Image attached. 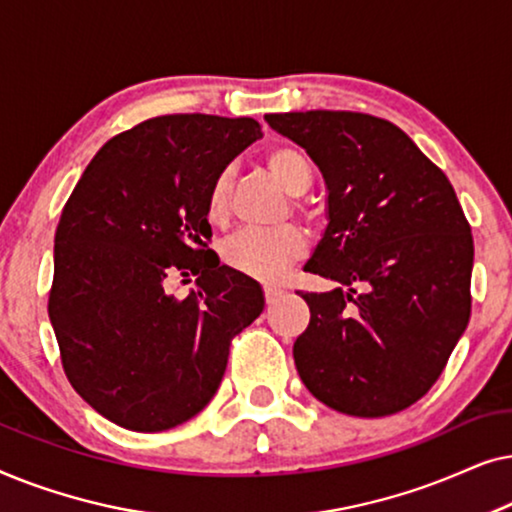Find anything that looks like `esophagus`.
Returning a JSON list of instances; mask_svg holds the SVG:
<instances>
[{
	"label": "esophagus",
	"mask_w": 512,
	"mask_h": 512,
	"mask_svg": "<svg viewBox=\"0 0 512 512\" xmlns=\"http://www.w3.org/2000/svg\"><path fill=\"white\" fill-rule=\"evenodd\" d=\"M263 293H265V303H275V300L279 298V296H282V289H279V286H272V284H268V286H265V289H263Z\"/></svg>",
	"instance_id": "1"
}]
</instances>
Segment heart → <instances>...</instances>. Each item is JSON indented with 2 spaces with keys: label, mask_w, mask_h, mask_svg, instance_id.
I'll list each match as a JSON object with an SVG mask.
<instances>
[{
  "label": "heart",
  "mask_w": 512,
  "mask_h": 512,
  "mask_svg": "<svg viewBox=\"0 0 512 512\" xmlns=\"http://www.w3.org/2000/svg\"><path fill=\"white\" fill-rule=\"evenodd\" d=\"M265 165L286 193L303 195L310 191L314 170L305 151L293 144H275L265 151ZM230 191H233V174L223 170L216 174L207 193V216L209 221H226L230 212ZM293 209L307 214V205L300 198L293 200ZM307 254V237L293 223L272 230H242L228 237L221 244V261L230 270L247 275L258 282H277L293 263Z\"/></svg>",
  "instance_id": "heart-1"
}]
</instances>
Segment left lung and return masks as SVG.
Masks as SVG:
<instances>
[{"label":"left lung","instance_id":"8db88e82","mask_svg":"<svg viewBox=\"0 0 512 512\" xmlns=\"http://www.w3.org/2000/svg\"><path fill=\"white\" fill-rule=\"evenodd\" d=\"M265 121L328 186V228L305 272L338 289L298 291L310 307L293 345L300 380L345 415L410 408L471 319L473 235L450 179L384 118L317 109Z\"/></svg>","mask_w":512,"mask_h":512}]
</instances>
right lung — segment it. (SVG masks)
<instances>
[{
  "label": "right lung",
  "instance_id": "obj_1",
  "mask_svg": "<svg viewBox=\"0 0 512 512\" xmlns=\"http://www.w3.org/2000/svg\"><path fill=\"white\" fill-rule=\"evenodd\" d=\"M258 137L254 118H149L97 151L62 209L48 293L60 361L76 394L123 429L198 415L230 342L263 312L261 286L209 249L207 221L216 174ZM172 274H193L196 289L167 294Z\"/></svg>",
  "mask_w": 512,
  "mask_h": 512
}]
</instances>
